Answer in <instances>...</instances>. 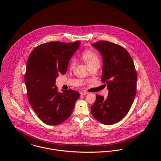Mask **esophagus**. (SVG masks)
<instances>
[{
    "instance_id": "1",
    "label": "esophagus",
    "mask_w": 161,
    "mask_h": 161,
    "mask_svg": "<svg viewBox=\"0 0 161 161\" xmlns=\"http://www.w3.org/2000/svg\"><path fill=\"white\" fill-rule=\"evenodd\" d=\"M81 95H87L89 94V93L87 92H81L80 93Z\"/></svg>"
}]
</instances>
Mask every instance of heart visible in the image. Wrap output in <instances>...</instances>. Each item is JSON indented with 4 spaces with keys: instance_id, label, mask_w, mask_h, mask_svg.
<instances>
[{
    "instance_id": "1",
    "label": "heart",
    "mask_w": 161,
    "mask_h": 161,
    "mask_svg": "<svg viewBox=\"0 0 161 161\" xmlns=\"http://www.w3.org/2000/svg\"><path fill=\"white\" fill-rule=\"evenodd\" d=\"M82 58L86 64L89 66H91L93 64H100V59L98 55L90 50H87L84 51L82 54ZM75 65V59L73 58L70 64V68L71 69L74 68Z\"/></svg>"
}]
</instances>
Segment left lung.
Returning <instances> with one entry per match:
<instances>
[{"label": "left lung", "mask_w": 161, "mask_h": 161, "mask_svg": "<svg viewBox=\"0 0 161 161\" xmlns=\"http://www.w3.org/2000/svg\"><path fill=\"white\" fill-rule=\"evenodd\" d=\"M103 59L101 80L106 83L108 97L96 95L91 107L95 118L106 125L122 119L128 113L136 93L137 74L133 59L123 47L106 41L93 43Z\"/></svg>", "instance_id": "left-lung-1"}]
</instances>
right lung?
Returning <instances> with one entry per match:
<instances>
[{"mask_svg":"<svg viewBox=\"0 0 161 161\" xmlns=\"http://www.w3.org/2000/svg\"><path fill=\"white\" fill-rule=\"evenodd\" d=\"M80 45L49 42L35 47L27 62L25 83L29 103L39 118L49 125H57L72 113L79 93L58 91L55 85L59 74L66 73L69 61Z\"/></svg>","mask_w":161,"mask_h":161,"instance_id":"right-lung-1","label":"right lung"}]
</instances>
